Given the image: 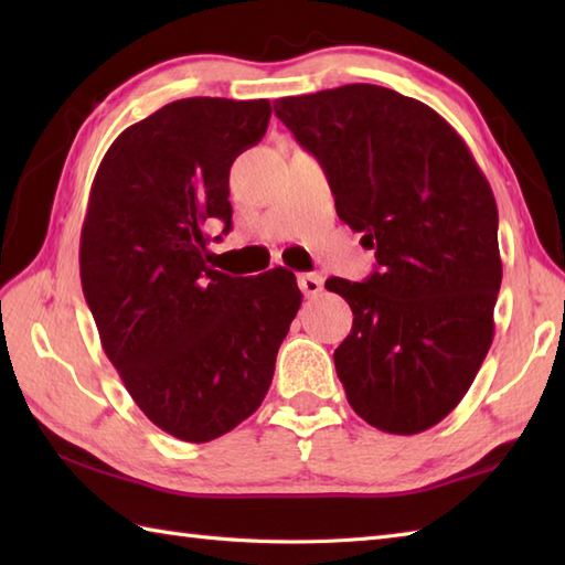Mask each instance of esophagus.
<instances>
[{
    "instance_id": "esophagus-1",
    "label": "esophagus",
    "mask_w": 565,
    "mask_h": 565,
    "mask_svg": "<svg viewBox=\"0 0 565 565\" xmlns=\"http://www.w3.org/2000/svg\"><path fill=\"white\" fill-rule=\"evenodd\" d=\"M298 289L303 291V296L313 298L322 291V279L318 274H301V276H298Z\"/></svg>"
}]
</instances>
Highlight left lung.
Masks as SVG:
<instances>
[{"label": "left lung", "instance_id": "obj_1", "mask_svg": "<svg viewBox=\"0 0 565 565\" xmlns=\"http://www.w3.org/2000/svg\"><path fill=\"white\" fill-rule=\"evenodd\" d=\"M322 164L340 221L376 271L326 289L354 322L334 350L352 411L391 435L441 423L493 342L502 281L498 206L461 136L427 104L376 84L274 102Z\"/></svg>", "mask_w": 565, "mask_h": 565}]
</instances>
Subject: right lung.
Wrapping results in <instances>:
<instances>
[{
    "label": "right lung",
    "instance_id": "right-lung-1",
    "mask_svg": "<svg viewBox=\"0 0 565 565\" xmlns=\"http://www.w3.org/2000/svg\"><path fill=\"white\" fill-rule=\"evenodd\" d=\"M269 116L267 99L167 104L111 142L89 191L79 276L102 347L150 423L182 441L257 411L301 308L294 271L209 267L203 227L231 231V167Z\"/></svg>",
    "mask_w": 565,
    "mask_h": 565
}]
</instances>
